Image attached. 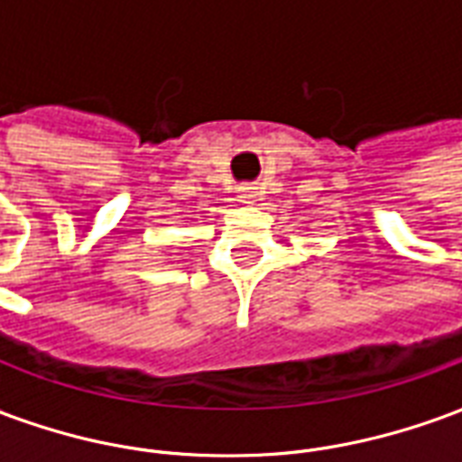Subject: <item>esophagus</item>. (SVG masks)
<instances>
[{
    "instance_id": "obj_1",
    "label": "esophagus",
    "mask_w": 462,
    "mask_h": 462,
    "mask_svg": "<svg viewBox=\"0 0 462 462\" xmlns=\"http://www.w3.org/2000/svg\"><path fill=\"white\" fill-rule=\"evenodd\" d=\"M240 198H242V202H254V198H257V190H254V188H242Z\"/></svg>"
}]
</instances>
